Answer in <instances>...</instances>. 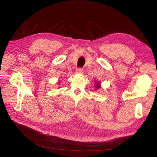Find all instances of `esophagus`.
<instances>
[{"instance_id": "1", "label": "esophagus", "mask_w": 157, "mask_h": 157, "mask_svg": "<svg viewBox=\"0 0 157 157\" xmlns=\"http://www.w3.org/2000/svg\"><path fill=\"white\" fill-rule=\"evenodd\" d=\"M76 73L78 74H82L83 73V69L81 68H78L76 69Z\"/></svg>"}]
</instances>
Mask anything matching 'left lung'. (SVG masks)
<instances>
[{"label": "left lung", "instance_id": "obj_1", "mask_svg": "<svg viewBox=\"0 0 157 157\" xmlns=\"http://www.w3.org/2000/svg\"><path fill=\"white\" fill-rule=\"evenodd\" d=\"M96 87L97 89H99V88L100 87V86H99V83H98V84H96Z\"/></svg>", "mask_w": 157, "mask_h": 157}]
</instances>
